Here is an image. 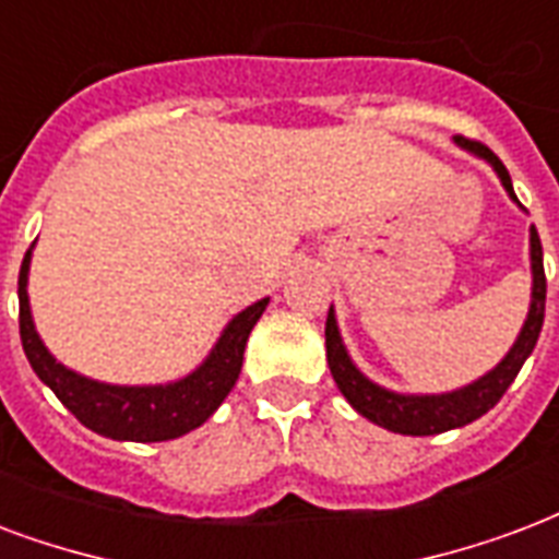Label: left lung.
<instances>
[{
	"label": "left lung",
	"mask_w": 559,
	"mask_h": 559,
	"mask_svg": "<svg viewBox=\"0 0 559 559\" xmlns=\"http://www.w3.org/2000/svg\"><path fill=\"white\" fill-rule=\"evenodd\" d=\"M457 146H463L472 155L484 157L492 169L501 178V185L510 193L513 202H519L516 193H513V181H510V173L507 166L498 160V155L492 148H487L478 140L468 138H454ZM531 272H534V287H531V310H527V319L522 331H519L516 343L507 352V357L501 364L487 372L484 378H478L475 383H468L463 390H454V393H440V395H404L393 393V390H383L378 383H372L366 378L348 357L346 346H343V336H340V328H336L334 308L328 310L325 322V348H328V366H331V374H334L340 393L346 395V402L355 407L360 416H366L374 425H381L386 431L393 433H407V437H431V433L451 431V428H463L468 421L480 419L484 413L492 411L498 404V399L507 393V386L516 381L519 369L525 364L531 352H534L536 340H539V331H543L545 319V270H543V242H539V234L531 225Z\"/></svg>",
	"instance_id": "8db88e82"
}]
</instances>
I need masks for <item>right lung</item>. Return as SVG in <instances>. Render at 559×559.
Listing matches in <instances>:
<instances>
[{"instance_id": "obj_1", "label": "right lung", "mask_w": 559, "mask_h": 559, "mask_svg": "<svg viewBox=\"0 0 559 559\" xmlns=\"http://www.w3.org/2000/svg\"><path fill=\"white\" fill-rule=\"evenodd\" d=\"M28 263H32V249L25 251L23 266H20V289H16L20 293V340H23L25 357L37 378L58 395V402L84 428L110 440H176L211 419L213 411L225 402V395L231 393V386L240 378L246 340L270 305V298H261L251 308L237 313L225 325L207 360L181 381L157 383V386H114V383L91 381L84 374L72 372L43 346L40 334L34 331L28 289H25Z\"/></svg>"}]
</instances>
